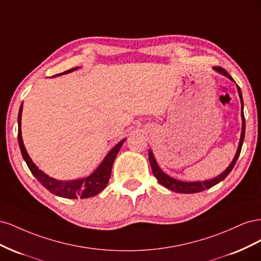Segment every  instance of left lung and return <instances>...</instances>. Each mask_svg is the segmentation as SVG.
<instances>
[{"instance_id":"1","label":"left lung","mask_w":261,"mask_h":261,"mask_svg":"<svg viewBox=\"0 0 261 261\" xmlns=\"http://www.w3.org/2000/svg\"><path fill=\"white\" fill-rule=\"evenodd\" d=\"M213 68H215L217 72L221 73L222 75L226 76L227 78H230V80L234 81L233 78L231 77V75L228 74L226 70L224 68H222L221 66H213ZM238 90H239V94H240V98H241V102H242V120H243V127H242V135H241V140H240V145H239V148H238V152H236L234 159L232 161V163L228 165L227 169L222 173V174H220L219 176H217L216 178H212L210 180H203V181H180V180H177L175 178H172L170 177L169 175L165 174V173H163V171L158 167V164L155 162V159L154 156L152 154L151 151H149V162H150V165H151V170H152V173L154 177L158 179V181L161 185H163L164 187H167L169 189H171V191L173 192H176V193H181V194H194V193H199V192H202L204 191V189H208L212 186L217 185L218 183H220L221 180H223L228 174H230V172L233 170L234 165L236 163V161H238L239 156H240V153H241V150H242V146H243V143H244V137H245V116H244V113H243V97H242V91H241V88L238 85Z\"/></svg>"}]
</instances>
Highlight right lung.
<instances>
[{
  "mask_svg": "<svg viewBox=\"0 0 261 261\" xmlns=\"http://www.w3.org/2000/svg\"><path fill=\"white\" fill-rule=\"evenodd\" d=\"M77 67L70 68L68 70H65L64 73H69L72 70L76 69ZM60 74V75H62ZM21 111H22V103L19 108V112H18V144L20 148V152L23 158V160L26 161L29 170L31 173L35 175V177L39 180L43 187L48 189L49 192L52 194L60 196V197H64V198H70V199H76V198H89V197H92L94 195H98L102 189H105V187L108 185L110 176H111V170H112V165L115 160V158L120 151V149L124 143V140H121L111 151H110L107 156L105 158V160L102 161V163L99 165V168L94 171L91 175L86 178L82 179H76V180H57L52 177H49L42 171L39 170L34 162L31 161L30 156L28 155L25 146H23L22 143V138H21V130H20V123H21Z\"/></svg>",
  "mask_w": 261,
  "mask_h": 261,
  "instance_id": "right-lung-1",
  "label": "right lung"
}]
</instances>
